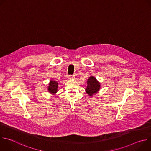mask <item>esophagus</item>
I'll list each match as a JSON object with an SVG mask.
<instances>
[{"instance_id": "34e87169", "label": "esophagus", "mask_w": 151, "mask_h": 151, "mask_svg": "<svg viewBox=\"0 0 151 151\" xmlns=\"http://www.w3.org/2000/svg\"><path fill=\"white\" fill-rule=\"evenodd\" d=\"M68 78L69 79H74V75H69Z\"/></svg>"}]
</instances>
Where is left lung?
<instances>
[{
	"label": "left lung",
	"instance_id": "obj_1",
	"mask_svg": "<svg viewBox=\"0 0 151 151\" xmlns=\"http://www.w3.org/2000/svg\"><path fill=\"white\" fill-rule=\"evenodd\" d=\"M100 89V83L94 76H90L87 80V87L86 93L90 97L96 94Z\"/></svg>",
	"mask_w": 151,
	"mask_h": 151
}]
</instances>
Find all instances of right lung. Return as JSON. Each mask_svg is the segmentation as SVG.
<instances>
[{
    "instance_id": "obj_1",
    "label": "right lung",
    "mask_w": 151,
    "mask_h": 151,
    "mask_svg": "<svg viewBox=\"0 0 151 151\" xmlns=\"http://www.w3.org/2000/svg\"><path fill=\"white\" fill-rule=\"evenodd\" d=\"M58 83L57 81L50 80L49 83V86L48 87V92L52 94H55L58 91Z\"/></svg>"
}]
</instances>
